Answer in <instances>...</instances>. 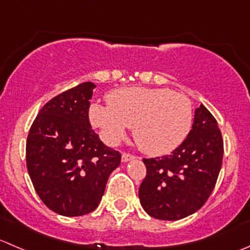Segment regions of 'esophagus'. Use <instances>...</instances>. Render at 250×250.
Returning <instances> with one entry per match:
<instances>
[{"mask_svg": "<svg viewBox=\"0 0 250 250\" xmlns=\"http://www.w3.org/2000/svg\"><path fill=\"white\" fill-rule=\"evenodd\" d=\"M135 156L132 154H128V152H123L122 154V162H127L130 161V160H134Z\"/></svg>", "mask_w": 250, "mask_h": 250, "instance_id": "esophagus-1", "label": "esophagus"}]
</instances>
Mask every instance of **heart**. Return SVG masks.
<instances>
[{"label": "heart", "mask_w": 250, "mask_h": 250, "mask_svg": "<svg viewBox=\"0 0 250 250\" xmlns=\"http://www.w3.org/2000/svg\"><path fill=\"white\" fill-rule=\"evenodd\" d=\"M107 104L91 106V123L110 143L122 139L127 127H133L138 146L150 155L173 151L192 127V103L169 89H121L108 94Z\"/></svg>", "instance_id": "heart-1"}]
</instances>
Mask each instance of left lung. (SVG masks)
I'll use <instances>...</instances> for the list:
<instances>
[{
    "label": "left lung",
    "instance_id": "left-lung-1",
    "mask_svg": "<svg viewBox=\"0 0 250 250\" xmlns=\"http://www.w3.org/2000/svg\"><path fill=\"white\" fill-rule=\"evenodd\" d=\"M222 156L224 140L217 121L200 105L195 108L192 129L171 155L143 159L146 167L139 188L143 209L167 221L194 214L214 190Z\"/></svg>",
    "mask_w": 250,
    "mask_h": 250
}]
</instances>
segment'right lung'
Wrapping results in <instances>:
<instances>
[{
    "instance_id": "right-lung-1",
    "label": "right lung",
    "mask_w": 250,
    "mask_h": 250,
    "mask_svg": "<svg viewBox=\"0 0 250 250\" xmlns=\"http://www.w3.org/2000/svg\"><path fill=\"white\" fill-rule=\"evenodd\" d=\"M95 84L82 83L39 111L26 139V167L43 204L63 216H83L100 204L121 154L89 122Z\"/></svg>"
}]
</instances>
